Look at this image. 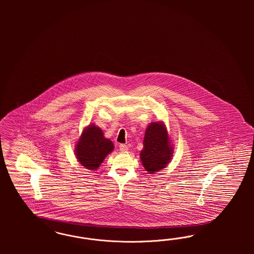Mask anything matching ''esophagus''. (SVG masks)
Listing matches in <instances>:
<instances>
[{
  "label": "esophagus",
  "mask_w": 254,
  "mask_h": 254,
  "mask_svg": "<svg viewBox=\"0 0 254 254\" xmlns=\"http://www.w3.org/2000/svg\"><path fill=\"white\" fill-rule=\"evenodd\" d=\"M119 149H120L121 152H127L128 150V147H127V145H126V144H120L119 145Z\"/></svg>",
  "instance_id": "34e87169"
}]
</instances>
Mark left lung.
<instances>
[{
  "label": "left lung",
  "mask_w": 254,
  "mask_h": 254,
  "mask_svg": "<svg viewBox=\"0 0 254 254\" xmlns=\"http://www.w3.org/2000/svg\"><path fill=\"white\" fill-rule=\"evenodd\" d=\"M166 127L160 122L150 124L145 131L140 159L149 173H154L166 168L172 156Z\"/></svg>",
  "instance_id": "obj_1"
}]
</instances>
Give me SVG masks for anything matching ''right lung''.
<instances>
[{
  "instance_id": "1",
  "label": "right lung",
  "mask_w": 254,
  "mask_h": 254,
  "mask_svg": "<svg viewBox=\"0 0 254 254\" xmlns=\"http://www.w3.org/2000/svg\"><path fill=\"white\" fill-rule=\"evenodd\" d=\"M113 150L114 143L104 138L100 127L91 125L83 131L75 147V154L82 166L95 170Z\"/></svg>"
}]
</instances>
